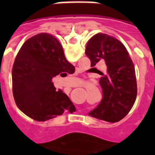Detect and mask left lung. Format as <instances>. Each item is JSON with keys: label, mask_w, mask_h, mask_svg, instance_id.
Wrapping results in <instances>:
<instances>
[{"label": "left lung", "mask_w": 155, "mask_h": 155, "mask_svg": "<svg viewBox=\"0 0 155 155\" xmlns=\"http://www.w3.org/2000/svg\"><path fill=\"white\" fill-rule=\"evenodd\" d=\"M85 54L92 67L101 61H104L107 66L100 79L103 98L89 115L111 123L118 122L126 116L136 99L137 82L133 61L119 40L102 33L90 39Z\"/></svg>", "instance_id": "obj_1"}]
</instances>
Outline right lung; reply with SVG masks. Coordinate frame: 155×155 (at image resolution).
<instances>
[{"mask_svg":"<svg viewBox=\"0 0 155 155\" xmlns=\"http://www.w3.org/2000/svg\"><path fill=\"white\" fill-rule=\"evenodd\" d=\"M61 43L53 35L41 33L22 45L12 68V91L15 104L27 116L45 121L71 111L74 105L52 78L73 74Z\"/></svg>","mask_w":155,"mask_h":155,"instance_id":"obj_1","label":"right lung"}]
</instances>
